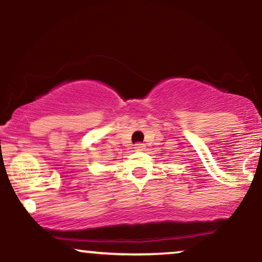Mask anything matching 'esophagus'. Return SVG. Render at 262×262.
Listing matches in <instances>:
<instances>
[{"label": "esophagus", "instance_id": "obj_1", "mask_svg": "<svg viewBox=\"0 0 262 262\" xmlns=\"http://www.w3.org/2000/svg\"><path fill=\"white\" fill-rule=\"evenodd\" d=\"M134 149L137 150V151H143V150L145 149V145H144V144H141V143H138V144H135V145H134Z\"/></svg>", "mask_w": 262, "mask_h": 262}]
</instances>
